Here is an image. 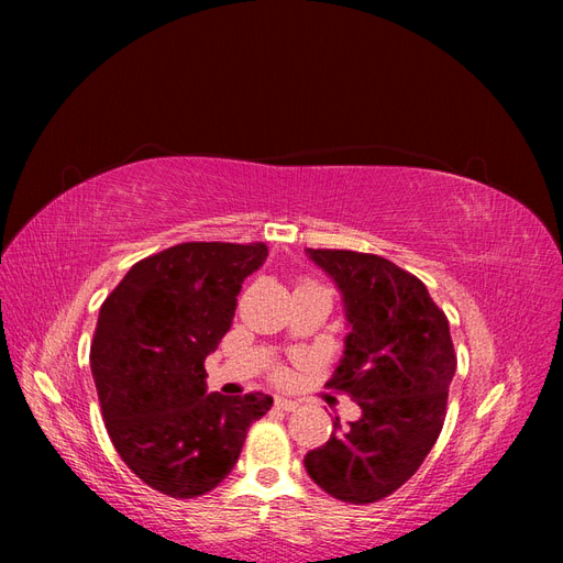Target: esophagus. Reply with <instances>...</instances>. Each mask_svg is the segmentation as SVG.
<instances>
[{
  "label": "esophagus",
  "mask_w": 563,
  "mask_h": 563,
  "mask_svg": "<svg viewBox=\"0 0 563 563\" xmlns=\"http://www.w3.org/2000/svg\"><path fill=\"white\" fill-rule=\"evenodd\" d=\"M275 406L279 408V411H296V408L300 406L296 399H288V397H277L275 399Z\"/></svg>",
  "instance_id": "obj_1"
}]
</instances>
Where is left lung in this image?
<instances>
[{"mask_svg": "<svg viewBox=\"0 0 563 563\" xmlns=\"http://www.w3.org/2000/svg\"><path fill=\"white\" fill-rule=\"evenodd\" d=\"M343 294L350 333L333 389L360 404L347 428L305 455L312 482L335 500L368 505L404 486L446 418L455 352L446 314L411 272L373 253L308 249Z\"/></svg>", "mask_w": 563, "mask_h": 563, "instance_id": "1", "label": "left lung"}]
</instances>
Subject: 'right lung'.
I'll use <instances>...</instances> for the list:
<instances>
[{"instance_id": "add662e5", "label": "right lung", "mask_w": 563, "mask_h": 563, "mask_svg": "<svg viewBox=\"0 0 563 563\" xmlns=\"http://www.w3.org/2000/svg\"><path fill=\"white\" fill-rule=\"evenodd\" d=\"M267 246L185 242L135 263L100 305L91 373L117 453L147 486L197 498L232 472L272 397L207 395L242 284Z\"/></svg>"}]
</instances>
